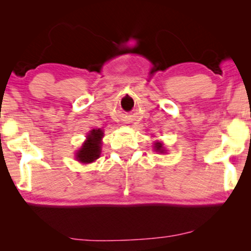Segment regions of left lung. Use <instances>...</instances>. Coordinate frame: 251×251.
I'll return each instance as SVG.
<instances>
[{
    "label": "left lung",
    "mask_w": 251,
    "mask_h": 251,
    "mask_svg": "<svg viewBox=\"0 0 251 251\" xmlns=\"http://www.w3.org/2000/svg\"><path fill=\"white\" fill-rule=\"evenodd\" d=\"M155 150L159 151V152H163V150H162V144H161V143H156V144H155Z\"/></svg>",
    "instance_id": "8db88e82"
}]
</instances>
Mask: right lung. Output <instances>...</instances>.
<instances>
[{
    "instance_id": "right-lung-1",
    "label": "right lung",
    "mask_w": 251,
    "mask_h": 251,
    "mask_svg": "<svg viewBox=\"0 0 251 251\" xmlns=\"http://www.w3.org/2000/svg\"><path fill=\"white\" fill-rule=\"evenodd\" d=\"M102 138V131L100 129H94L88 136L83 146L77 152V160L83 163H90L97 160L100 155V144Z\"/></svg>"
}]
</instances>
